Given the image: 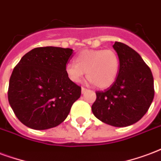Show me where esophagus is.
<instances>
[{
	"instance_id": "esophagus-1",
	"label": "esophagus",
	"mask_w": 161,
	"mask_h": 161,
	"mask_svg": "<svg viewBox=\"0 0 161 161\" xmlns=\"http://www.w3.org/2000/svg\"><path fill=\"white\" fill-rule=\"evenodd\" d=\"M87 89H85V88H83V87H82V89H81V91H82V94H84V92H86L87 91Z\"/></svg>"
}]
</instances>
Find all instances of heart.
I'll return each mask as SVG.
<instances>
[{"mask_svg": "<svg viewBox=\"0 0 161 161\" xmlns=\"http://www.w3.org/2000/svg\"><path fill=\"white\" fill-rule=\"evenodd\" d=\"M76 64L69 63L65 73L73 83H79L85 72L90 83L99 89H106L114 84L119 70V59L112 49H87L75 59Z\"/></svg>", "mask_w": 161, "mask_h": 161, "instance_id": "heart-1", "label": "heart"}]
</instances>
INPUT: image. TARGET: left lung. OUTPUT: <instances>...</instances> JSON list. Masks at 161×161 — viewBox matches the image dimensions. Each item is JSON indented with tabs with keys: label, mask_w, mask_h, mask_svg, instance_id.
Segmentation results:
<instances>
[{
	"label": "left lung",
	"mask_w": 161,
	"mask_h": 161,
	"mask_svg": "<svg viewBox=\"0 0 161 161\" xmlns=\"http://www.w3.org/2000/svg\"><path fill=\"white\" fill-rule=\"evenodd\" d=\"M119 59L116 80L105 91H97L91 107L99 120L115 127L136 123L147 113L154 96L150 68L140 54L126 44L113 45Z\"/></svg>",
	"instance_id": "obj_1"
}]
</instances>
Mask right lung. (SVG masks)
<instances>
[{
    "instance_id": "add662e5",
    "label": "right lung",
    "mask_w": 161,
    "mask_h": 161,
    "mask_svg": "<svg viewBox=\"0 0 161 161\" xmlns=\"http://www.w3.org/2000/svg\"><path fill=\"white\" fill-rule=\"evenodd\" d=\"M71 48L36 47L24 55L11 75L8 102L20 122L34 130L61 124L81 96V87L69 79L65 66Z\"/></svg>"
}]
</instances>
